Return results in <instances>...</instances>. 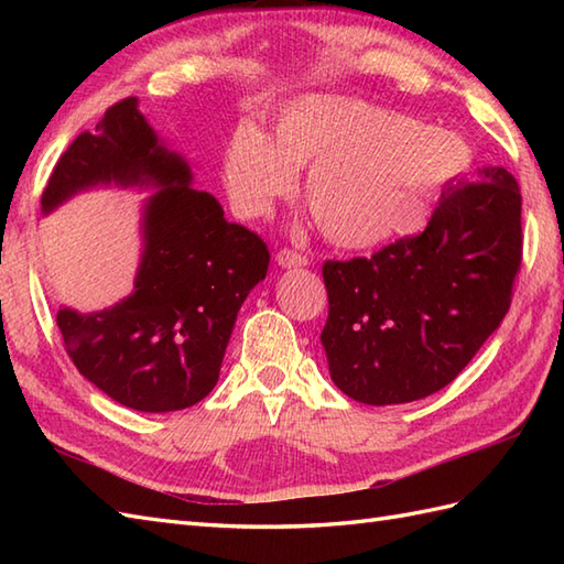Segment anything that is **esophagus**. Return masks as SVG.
<instances>
[{
    "label": "esophagus",
    "mask_w": 564,
    "mask_h": 564,
    "mask_svg": "<svg viewBox=\"0 0 564 564\" xmlns=\"http://www.w3.org/2000/svg\"><path fill=\"white\" fill-rule=\"evenodd\" d=\"M275 261H279V267L283 269H295V267H307V257L301 254V251L295 249H281L279 254H275Z\"/></svg>",
    "instance_id": "34e87169"
}]
</instances>
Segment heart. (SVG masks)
<instances>
[{
  "mask_svg": "<svg viewBox=\"0 0 564 564\" xmlns=\"http://www.w3.org/2000/svg\"><path fill=\"white\" fill-rule=\"evenodd\" d=\"M470 164L451 130L351 97L295 99L273 121L271 140L239 126L225 150V184L245 218H261L295 188L332 245L370 249L414 235L438 196Z\"/></svg>",
  "mask_w": 564,
  "mask_h": 564,
  "instance_id": "obj_1",
  "label": "heart"
}]
</instances>
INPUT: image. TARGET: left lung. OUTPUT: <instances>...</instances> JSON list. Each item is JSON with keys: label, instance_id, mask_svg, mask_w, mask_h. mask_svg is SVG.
<instances>
[{"label": "left lung", "instance_id": "left-lung-1", "mask_svg": "<svg viewBox=\"0 0 564 564\" xmlns=\"http://www.w3.org/2000/svg\"><path fill=\"white\" fill-rule=\"evenodd\" d=\"M521 251L517 178L485 166L443 191L424 232L325 261L319 339L334 386L378 406L446 388L509 313Z\"/></svg>", "mask_w": 564, "mask_h": 564}]
</instances>
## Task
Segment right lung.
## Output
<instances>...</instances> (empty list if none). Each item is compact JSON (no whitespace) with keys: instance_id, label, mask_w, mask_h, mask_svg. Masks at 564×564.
Masks as SVG:
<instances>
[{"instance_id":"right-lung-1","label":"right lung","mask_w":564,"mask_h":564,"mask_svg":"<svg viewBox=\"0 0 564 564\" xmlns=\"http://www.w3.org/2000/svg\"><path fill=\"white\" fill-rule=\"evenodd\" d=\"M99 184L160 191L145 203L135 291L101 313L57 310L65 351L84 378L130 410H186L218 382L239 307L269 271V247L191 186L188 164L158 140L135 97L113 104L94 133L63 152L43 213Z\"/></svg>"}]
</instances>
